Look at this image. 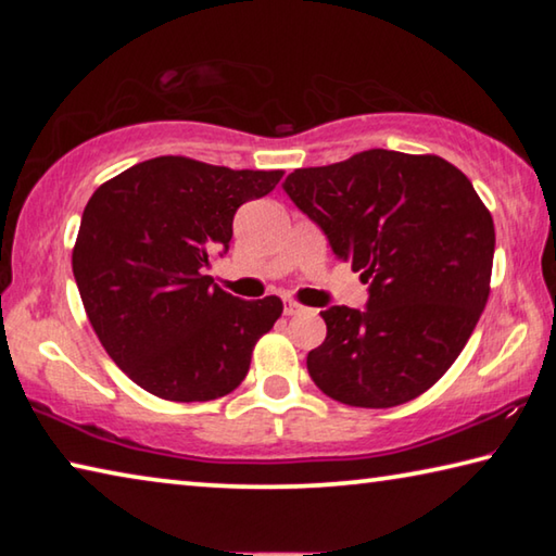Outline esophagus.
I'll list each match as a JSON object with an SVG mask.
<instances>
[{
    "mask_svg": "<svg viewBox=\"0 0 556 556\" xmlns=\"http://www.w3.org/2000/svg\"><path fill=\"white\" fill-rule=\"evenodd\" d=\"M308 312V308L306 306H301L299 304V301H285V314L287 316H299V314H306Z\"/></svg>",
    "mask_w": 556,
    "mask_h": 556,
    "instance_id": "esophagus-1",
    "label": "esophagus"
}]
</instances>
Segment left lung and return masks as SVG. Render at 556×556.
<instances>
[{
    "instance_id": "1",
    "label": "left lung",
    "mask_w": 556,
    "mask_h": 556,
    "mask_svg": "<svg viewBox=\"0 0 556 556\" xmlns=\"http://www.w3.org/2000/svg\"><path fill=\"white\" fill-rule=\"evenodd\" d=\"M285 191L370 281L368 308L321 312L326 341L306 357L316 388L370 409L419 397L454 365L491 294V211L446 159L390 149L296 168Z\"/></svg>"
}]
</instances>
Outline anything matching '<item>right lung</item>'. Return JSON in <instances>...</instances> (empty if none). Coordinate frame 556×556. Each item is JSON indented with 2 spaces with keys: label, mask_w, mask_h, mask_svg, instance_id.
Instances as JSON below:
<instances>
[{
  "label": "right lung",
  "mask_w": 556,
  "mask_h": 556,
  "mask_svg": "<svg viewBox=\"0 0 556 556\" xmlns=\"http://www.w3.org/2000/svg\"><path fill=\"white\" fill-rule=\"evenodd\" d=\"M281 176L156 156L92 193L73 277L102 348L142 390L208 402L244 380L252 348L285 306L232 296L203 269L228 252L235 211Z\"/></svg>",
  "instance_id": "obj_1"
}]
</instances>
